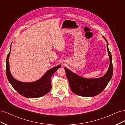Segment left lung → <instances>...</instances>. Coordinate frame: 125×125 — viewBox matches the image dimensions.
<instances>
[{
  "mask_svg": "<svg viewBox=\"0 0 125 125\" xmlns=\"http://www.w3.org/2000/svg\"><path fill=\"white\" fill-rule=\"evenodd\" d=\"M103 37L107 42V50L110 58L109 67L103 76L96 78H86L73 73L66 67L64 68L66 77L69 82L70 89L76 94L86 97L98 95L105 89L112 78L113 73L112 55L108 49L107 41L103 36Z\"/></svg>",
  "mask_w": 125,
  "mask_h": 125,
  "instance_id": "1",
  "label": "left lung"
}]
</instances>
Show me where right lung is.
Returning a JSON list of instances; mask_svg holds the SVG:
<instances>
[{
  "instance_id": "1",
  "label": "right lung",
  "mask_w": 125,
  "mask_h": 125,
  "mask_svg": "<svg viewBox=\"0 0 125 125\" xmlns=\"http://www.w3.org/2000/svg\"><path fill=\"white\" fill-rule=\"evenodd\" d=\"M11 47V45L10 48ZM10 51L6 60V74L9 83L19 94L27 98H37L46 94L51 89V77L61 65H58L48 70L42 77L36 81L25 83L19 81L12 76L9 67V57Z\"/></svg>"
}]
</instances>
